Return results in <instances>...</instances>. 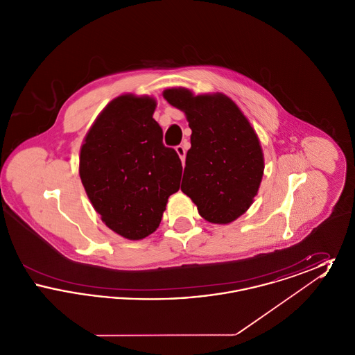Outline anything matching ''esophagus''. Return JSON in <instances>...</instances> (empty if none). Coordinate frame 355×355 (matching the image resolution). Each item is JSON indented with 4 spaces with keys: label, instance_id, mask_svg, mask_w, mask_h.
Here are the masks:
<instances>
[{
    "label": "esophagus",
    "instance_id": "1",
    "mask_svg": "<svg viewBox=\"0 0 355 355\" xmlns=\"http://www.w3.org/2000/svg\"><path fill=\"white\" fill-rule=\"evenodd\" d=\"M175 152H177V154L180 155V158H181V161L184 162L185 161V157H186V148L185 145H178L177 148H175Z\"/></svg>",
    "mask_w": 355,
    "mask_h": 355
}]
</instances>
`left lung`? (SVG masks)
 <instances>
[{
  "instance_id": "1",
  "label": "left lung",
  "mask_w": 355,
  "mask_h": 355,
  "mask_svg": "<svg viewBox=\"0 0 355 355\" xmlns=\"http://www.w3.org/2000/svg\"><path fill=\"white\" fill-rule=\"evenodd\" d=\"M164 98L185 113L191 129L181 190L200 216L226 225L245 214L261 185L265 158L252 123L222 93L164 90Z\"/></svg>"
}]
</instances>
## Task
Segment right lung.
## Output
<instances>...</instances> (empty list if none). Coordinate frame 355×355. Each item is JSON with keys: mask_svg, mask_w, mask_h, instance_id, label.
Masks as SVG:
<instances>
[{"mask_svg": "<svg viewBox=\"0 0 355 355\" xmlns=\"http://www.w3.org/2000/svg\"><path fill=\"white\" fill-rule=\"evenodd\" d=\"M155 106L149 96H119L98 114L80 150V177L94 210L132 241L157 230L181 182V159L162 144Z\"/></svg>", "mask_w": 355, "mask_h": 355, "instance_id": "right-lung-1", "label": "right lung"}]
</instances>
